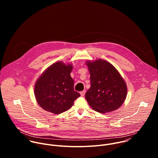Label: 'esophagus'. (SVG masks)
Returning a JSON list of instances; mask_svg holds the SVG:
<instances>
[{
    "label": "esophagus",
    "instance_id": "1",
    "mask_svg": "<svg viewBox=\"0 0 158 158\" xmlns=\"http://www.w3.org/2000/svg\"><path fill=\"white\" fill-rule=\"evenodd\" d=\"M85 91H81V92L80 93L81 96H84L85 95Z\"/></svg>",
    "mask_w": 158,
    "mask_h": 158
}]
</instances>
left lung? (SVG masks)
Instances as JSON below:
<instances>
[{
  "label": "left lung",
  "mask_w": 158,
  "mask_h": 158,
  "mask_svg": "<svg viewBox=\"0 0 158 158\" xmlns=\"http://www.w3.org/2000/svg\"><path fill=\"white\" fill-rule=\"evenodd\" d=\"M90 73L91 87L85 99L95 110L105 113L118 109L127 96V85L118 70L102 59L87 61Z\"/></svg>",
  "instance_id": "left-lung-1"
}]
</instances>
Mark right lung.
<instances>
[{
	"label": "right lung",
	"instance_id": "1",
	"mask_svg": "<svg viewBox=\"0 0 158 158\" xmlns=\"http://www.w3.org/2000/svg\"><path fill=\"white\" fill-rule=\"evenodd\" d=\"M72 64L63 62L52 64L35 82L34 94L45 110L59 114L68 110L80 94L74 91V81L70 74Z\"/></svg>",
	"mask_w": 158,
	"mask_h": 158
}]
</instances>
